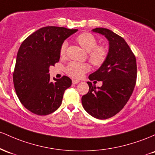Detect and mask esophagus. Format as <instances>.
I'll use <instances>...</instances> for the list:
<instances>
[{"label":"esophagus","mask_w":155,"mask_h":155,"mask_svg":"<svg viewBox=\"0 0 155 155\" xmlns=\"http://www.w3.org/2000/svg\"><path fill=\"white\" fill-rule=\"evenodd\" d=\"M78 83H80V81H78V80H72L73 84H78Z\"/></svg>","instance_id":"esophagus-1"}]
</instances>
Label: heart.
<instances>
[{"instance_id":"obj_1","label":"heart","mask_w":155,"mask_h":155,"mask_svg":"<svg viewBox=\"0 0 155 155\" xmlns=\"http://www.w3.org/2000/svg\"><path fill=\"white\" fill-rule=\"evenodd\" d=\"M78 43L82 47L83 50L88 52V58L93 65L100 67L105 62L107 55V50L103 45H97V40L93 34L90 33H82L78 36ZM67 42L64 41L60 48L61 56L66 55ZM90 69L89 64L80 62H70L66 67L65 71L68 75L74 78H79L84 73L88 72Z\"/></svg>"}]
</instances>
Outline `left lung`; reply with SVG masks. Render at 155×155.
Listing matches in <instances>:
<instances>
[{"label":"left lung","mask_w":155,"mask_h":155,"mask_svg":"<svg viewBox=\"0 0 155 155\" xmlns=\"http://www.w3.org/2000/svg\"><path fill=\"white\" fill-rule=\"evenodd\" d=\"M92 31L105 36L109 50L105 62L88 77L90 81H102V86L87 82L89 91L81 100L88 114L106 119L118 114L131 97L136 83V59L125 40L112 31L97 28Z\"/></svg>","instance_id":"left-lung-1"}]
</instances>
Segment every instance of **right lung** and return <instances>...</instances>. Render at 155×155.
Masks as SVG:
<instances>
[{
    "instance_id": "obj_1",
    "label": "right lung",
    "mask_w": 155,
    "mask_h": 155,
    "mask_svg": "<svg viewBox=\"0 0 155 155\" xmlns=\"http://www.w3.org/2000/svg\"><path fill=\"white\" fill-rule=\"evenodd\" d=\"M78 29L47 26L22 41L13 73L15 91L24 107L36 115L52 114L60 107L65 90L72 85L67 76L50 81L49 67L60 59V48Z\"/></svg>"
}]
</instances>
